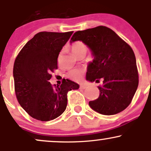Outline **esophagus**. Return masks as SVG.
Here are the masks:
<instances>
[{
	"mask_svg": "<svg viewBox=\"0 0 151 151\" xmlns=\"http://www.w3.org/2000/svg\"><path fill=\"white\" fill-rule=\"evenodd\" d=\"M80 88L81 89H85L86 88V85H82V84H81V85H80Z\"/></svg>",
	"mask_w": 151,
	"mask_h": 151,
	"instance_id": "34e87169",
	"label": "esophagus"
}]
</instances>
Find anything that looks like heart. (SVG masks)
Instances as JSON below:
<instances>
[{
  "label": "heart",
  "mask_w": 151,
  "mask_h": 151,
  "mask_svg": "<svg viewBox=\"0 0 151 151\" xmlns=\"http://www.w3.org/2000/svg\"><path fill=\"white\" fill-rule=\"evenodd\" d=\"M71 50H72V53L77 57L81 53H86L87 46L85 43L81 42V41H76L72 43L71 45ZM60 56L59 57L58 61H60ZM83 74H84V71L81 69H73L67 73V76L72 80L78 81L82 79Z\"/></svg>",
  "instance_id": "obj_1"
}]
</instances>
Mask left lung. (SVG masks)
Segmentation results:
<instances>
[{
    "instance_id": "8db88e82",
    "label": "left lung",
    "mask_w": 151,
    "mask_h": 151,
    "mask_svg": "<svg viewBox=\"0 0 151 151\" xmlns=\"http://www.w3.org/2000/svg\"><path fill=\"white\" fill-rule=\"evenodd\" d=\"M82 41L94 57L88 65L86 80L99 82V96L89 102L93 110L104 115H114L127 108L138 86V72L132 48L114 31L98 26L77 31L70 42Z\"/></svg>"
}]
</instances>
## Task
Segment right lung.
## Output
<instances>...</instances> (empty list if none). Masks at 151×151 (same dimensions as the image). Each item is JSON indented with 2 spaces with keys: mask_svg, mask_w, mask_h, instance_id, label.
<instances>
[{
  "mask_svg": "<svg viewBox=\"0 0 151 151\" xmlns=\"http://www.w3.org/2000/svg\"><path fill=\"white\" fill-rule=\"evenodd\" d=\"M73 31L38 32L22 48L13 66L15 91L22 108L41 121L53 120L65 111L67 93L78 89L77 83L67 79L61 85L50 82L58 69V55Z\"/></svg>",
  "mask_w": 151,
  "mask_h": 151,
  "instance_id": "right-lung-1",
  "label": "right lung"
}]
</instances>
